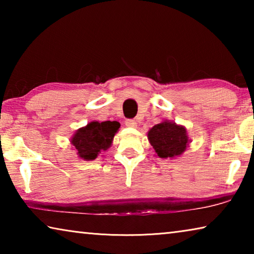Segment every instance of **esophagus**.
Returning a JSON list of instances; mask_svg holds the SVG:
<instances>
[{
	"label": "esophagus",
	"mask_w": 254,
	"mask_h": 254,
	"mask_svg": "<svg viewBox=\"0 0 254 254\" xmlns=\"http://www.w3.org/2000/svg\"><path fill=\"white\" fill-rule=\"evenodd\" d=\"M126 126L128 127H136V121L135 120H132V119H127L126 120Z\"/></svg>",
	"instance_id": "1"
}]
</instances>
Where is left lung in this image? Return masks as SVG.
I'll return each mask as SVG.
<instances>
[{
	"label": "left lung",
	"instance_id": "8db88e82",
	"mask_svg": "<svg viewBox=\"0 0 254 254\" xmlns=\"http://www.w3.org/2000/svg\"><path fill=\"white\" fill-rule=\"evenodd\" d=\"M148 139L160 158L180 156L188 145L186 128L168 121L156 124L148 132Z\"/></svg>",
	"mask_w": 254,
	"mask_h": 254
}]
</instances>
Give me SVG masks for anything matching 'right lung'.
Segmentation results:
<instances>
[{
	"mask_svg": "<svg viewBox=\"0 0 254 254\" xmlns=\"http://www.w3.org/2000/svg\"><path fill=\"white\" fill-rule=\"evenodd\" d=\"M119 127L120 123L117 121L91 122L75 133L71 143L81 159L94 160L98 154L111 147L112 140Z\"/></svg>",
	"mask_w": 254,
	"mask_h": 254,
	"instance_id": "add662e5",
	"label": "right lung"
}]
</instances>
